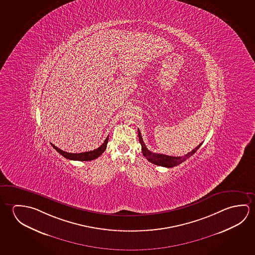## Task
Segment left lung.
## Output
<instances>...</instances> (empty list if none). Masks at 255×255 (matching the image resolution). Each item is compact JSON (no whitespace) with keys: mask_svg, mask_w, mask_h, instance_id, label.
<instances>
[{"mask_svg":"<svg viewBox=\"0 0 255 255\" xmlns=\"http://www.w3.org/2000/svg\"><path fill=\"white\" fill-rule=\"evenodd\" d=\"M138 140L141 145L142 154L146 157L150 163H154L155 165L159 166H163V167L171 168L179 165L181 163H183L184 161H186L187 159L189 158L191 155L195 154L197 149L200 147L202 143L196 146V148H194L191 152H189L187 154H185L184 156H171V155H166V154H156L153 153L151 151L148 150L146 148L145 143L143 141L141 134L139 129H138Z\"/></svg>","mask_w":255,"mask_h":255,"instance_id":"1","label":"left lung"}]
</instances>
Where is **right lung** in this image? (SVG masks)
I'll return each mask as SVG.
<instances>
[{"mask_svg": "<svg viewBox=\"0 0 255 255\" xmlns=\"http://www.w3.org/2000/svg\"><path fill=\"white\" fill-rule=\"evenodd\" d=\"M108 142H109V136L105 139L104 143H103L101 146H99L98 148H96V149H94V150L92 151H88V152H83V153H78V154L67 153V152H65V151L59 149V147L54 146L53 144H51V146H53L55 149L59 152V154L63 155L64 157L69 159V160H75V161H92V160L98 158V157H99L101 154H102V153L106 150Z\"/></svg>", "mask_w": 255, "mask_h": 255, "instance_id": "1", "label": "right lung"}]
</instances>
